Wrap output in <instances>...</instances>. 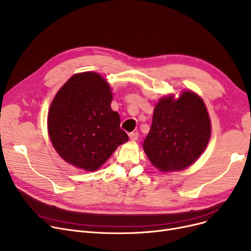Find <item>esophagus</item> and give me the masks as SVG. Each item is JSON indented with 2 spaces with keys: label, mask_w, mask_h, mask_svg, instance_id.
Masks as SVG:
<instances>
[{
  "label": "esophagus",
  "mask_w": 251,
  "mask_h": 251,
  "mask_svg": "<svg viewBox=\"0 0 251 251\" xmlns=\"http://www.w3.org/2000/svg\"><path fill=\"white\" fill-rule=\"evenodd\" d=\"M129 138L131 141H135L138 139V133L137 132H132L129 134Z\"/></svg>",
  "instance_id": "34e87169"
}]
</instances>
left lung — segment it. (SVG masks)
I'll use <instances>...</instances> for the list:
<instances>
[{
  "instance_id": "left-lung-1",
  "label": "left lung",
  "mask_w": 251,
  "mask_h": 251,
  "mask_svg": "<svg viewBox=\"0 0 251 251\" xmlns=\"http://www.w3.org/2000/svg\"><path fill=\"white\" fill-rule=\"evenodd\" d=\"M210 134L212 123L204 101L196 92L182 90L178 98L169 94L155 103L143 151L162 173L178 172L199 159Z\"/></svg>"
}]
</instances>
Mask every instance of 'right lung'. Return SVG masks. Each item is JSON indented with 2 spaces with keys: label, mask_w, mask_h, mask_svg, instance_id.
Wrapping results in <instances>:
<instances>
[{
  "label": "right lung",
  "mask_w": 251,
  "mask_h": 251,
  "mask_svg": "<svg viewBox=\"0 0 251 251\" xmlns=\"http://www.w3.org/2000/svg\"><path fill=\"white\" fill-rule=\"evenodd\" d=\"M112 100L109 82L97 72L76 73L58 90L50 105L48 133L66 163L94 172L128 141Z\"/></svg>",
  "instance_id": "add662e5"
}]
</instances>
